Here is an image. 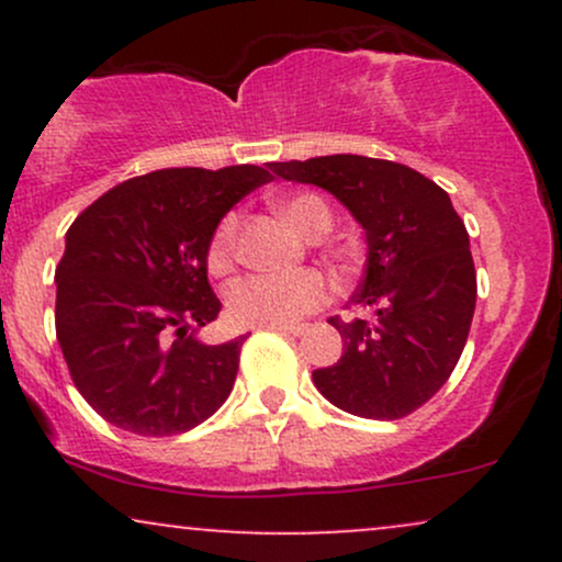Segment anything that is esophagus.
<instances>
[{"mask_svg":"<svg viewBox=\"0 0 562 562\" xmlns=\"http://www.w3.org/2000/svg\"><path fill=\"white\" fill-rule=\"evenodd\" d=\"M267 330H277L282 335H303L306 333V325H267Z\"/></svg>","mask_w":562,"mask_h":562,"instance_id":"esophagus-1","label":"esophagus"}]
</instances>
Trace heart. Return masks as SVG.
Returning <instances> with one entry per match:
<instances>
[{
    "mask_svg": "<svg viewBox=\"0 0 562 562\" xmlns=\"http://www.w3.org/2000/svg\"><path fill=\"white\" fill-rule=\"evenodd\" d=\"M277 214L303 237H319L330 229V209L317 195H290L274 203ZM237 256V216L218 222L205 250L211 274H227ZM330 299V285L317 269L293 274H250L232 282L224 293L227 319L237 327L293 325L317 312Z\"/></svg>",
    "mask_w": 562,
    "mask_h": 562,
    "instance_id": "heart-1",
    "label": "heart"
}]
</instances>
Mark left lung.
<instances>
[{"mask_svg": "<svg viewBox=\"0 0 562 562\" xmlns=\"http://www.w3.org/2000/svg\"><path fill=\"white\" fill-rule=\"evenodd\" d=\"M317 184L362 224L367 263L351 306L372 319L330 317L344 357L314 370L327 402L367 420H398L436 396L460 362L475 312L470 237L447 192L393 160L322 156L269 166Z\"/></svg>", "mask_w": 562, "mask_h": 562, "instance_id": "left-lung-1", "label": "left lung"}]
</instances>
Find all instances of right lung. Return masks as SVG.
Here are the masks:
<instances>
[{"mask_svg":"<svg viewBox=\"0 0 562 562\" xmlns=\"http://www.w3.org/2000/svg\"><path fill=\"white\" fill-rule=\"evenodd\" d=\"M269 179L248 164L160 169L108 190L70 224L55 330L76 389L115 428L177 436L227 402L245 335L198 340L222 312L205 250L232 205Z\"/></svg>","mask_w":562,"mask_h":562,"instance_id":"right-lung-1","label":"right lung"}]
</instances>
